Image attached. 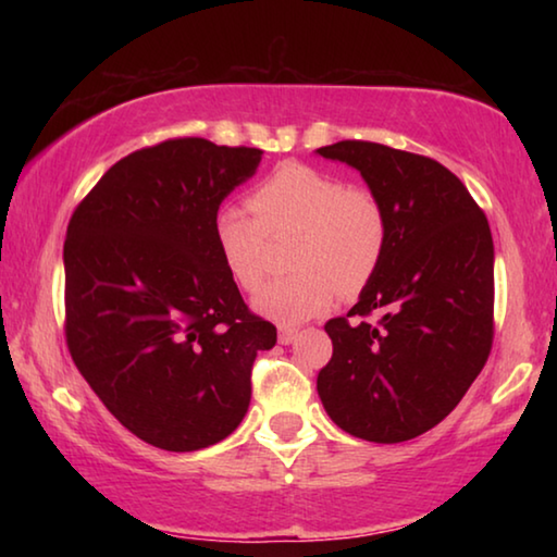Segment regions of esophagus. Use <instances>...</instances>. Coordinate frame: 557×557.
<instances>
[{
  "instance_id": "obj_1",
  "label": "esophagus",
  "mask_w": 557,
  "mask_h": 557,
  "mask_svg": "<svg viewBox=\"0 0 557 557\" xmlns=\"http://www.w3.org/2000/svg\"><path fill=\"white\" fill-rule=\"evenodd\" d=\"M277 338H280V344H292L297 338V329L295 326H280V334H277Z\"/></svg>"
}]
</instances>
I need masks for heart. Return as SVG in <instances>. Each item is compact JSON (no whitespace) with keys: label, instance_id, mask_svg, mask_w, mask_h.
<instances>
[{"label":"heart","instance_id":"heart-1","mask_svg":"<svg viewBox=\"0 0 557 557\" xmlns=\"http://www.w3.org/2000/svg\"><path fill=\"white\" fill-rule=\"evenodd\" d=\"M248 209L221 206L213 235L225 268L245 292H258L270 272L268 235L299 228L292 268L299 272L260 292V314L297 324L354 297L379 270L388 243V215L379 196L346 186L324 169L287 162L252 188Z\"/></svg>","mask_w":557,"mask_h":557}]
</instances>
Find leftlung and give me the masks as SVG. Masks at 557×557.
I'll list each match as a JSON object with an SVG mask.
<instances>
[{"instance_id":"obj_1","label":"left lung","mask_w":557,"mask_h":557,"mask_svg":"<svg viewBox=\"0 0 557 557\" xmlns=\"http://www.w3.org/2000/svg\"><path fill=\"white\" fill-rule=\"evenodd\" d=\"M317 152L358 169L388 215L379 270L351 312L324 324L334 354L317 375L319 398L348 435L412 440L457 408L492 354V231L435 159L361 139Z\"/></svg>"}]
</instances>
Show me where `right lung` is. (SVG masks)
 <instances>
[{
    "instance_id": "1",
    "label": "right lung",
    "mask_w": 557,
    "mask_h": 557,
    "mask_svg": "<svg viewBox=\"0 0 557 557\" xmlns=\"http://www.w3.org/2000/svg\"><path fill=\"white\" fill-rule=\"evenodd\" d=\"M260 159L256 147L166 139L112 164L71 215L65 344L102 405L152 447L228 437L248 412L258 351L277 342L213 235L221 201Z\"/></svg>"
}]
</instances>
